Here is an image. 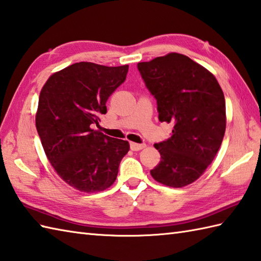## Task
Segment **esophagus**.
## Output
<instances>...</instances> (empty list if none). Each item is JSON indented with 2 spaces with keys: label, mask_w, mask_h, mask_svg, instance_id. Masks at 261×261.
Segmentation results:
<instances>
[{
  "label": "esophagus",
  "mask_w": 261,
  "mask_h": 261,
  "mask_svg": "<svg viewBox=\"0 0 261 261\" xmlns=\"http://www.w3.org/2000/svg\"><path fill=\"white\" fill-rule=\"evenodd\" d=\"M146 147L145 143H136V142H130V148L131 150L134 151H139L141 149H143Z\"/></svg>",
  "instance_id": "1"
}]
</instances>
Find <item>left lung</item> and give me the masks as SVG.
Instances as JSON below:
<instances>
[{
    "label": "left lung",
    "instance_id": "1",
    "mask_svg": "<svg viewBox=\"0 0 261 261\" xmlns=\"http://www.w3.org/2000/svg\"><path fill=\"white\" fill-rule=\"evenodd\" d=\"M157 101L158 119L174 125L169 139L154 145L160 163L150 170L157 181L182 187L213 162L225 132V99L215 77L191 58L171 53L138 64Z\"/></svg>",
    "mask_w": 261,
    "mask_h": 261
}]
</instances>
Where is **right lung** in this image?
I'll list each match as a JSON object with an SVG mask.
<instances>
[{
    "label": "right lung",
    "instance_id": "obj_1",
    "mask_svg": "<svg viewBox=\"0 0 261 261\" xmlns=\"http://www.w3.org/2000/svg\"><path fill=\"white\" fill-rule=\"evenodd\" d=\"M127 69L76 63L49 77L39 95L36 126L43 150L60 178L81 192L109 188L129 151L127 141L93 130Z\"/></svg>",
    "mask_w": 261,
    "mask_h": 261
}]
</instances>
